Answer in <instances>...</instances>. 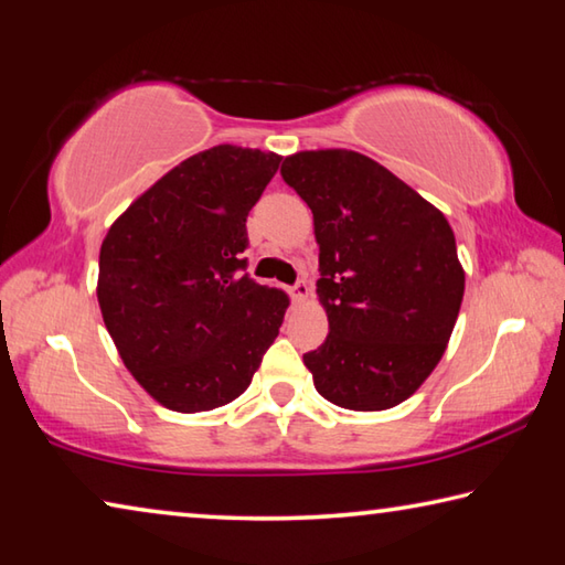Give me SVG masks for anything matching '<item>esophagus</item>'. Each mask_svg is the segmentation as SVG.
I'll list each match as a JSON object with an SVG mask.
<instances>
[{"instance_id": "34e87169", "label": "esophagus", "mask_w": 565, "mask_h": 565, "mask_svg": "<svg viewBox=\"0 0 565 565\" xmlns=\"http://www.w3.org/2000/svg\"><path fill=\"white\" fill-rule=\"evenodd\" d=\"M311 296V286L306 284V279H299L294 284V289H291V299L296 301V303H301V301H306Z\"/></svg>"}]
</instances>
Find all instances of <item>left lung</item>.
Instances as JSON below:
<instances>
[{"label":"left lung","instance_id":"8db88e82","mask_svg":"<svg viewBox=\"0 0 565 565\" xmlns=\"http://www.w3.org/2000/svg\"><path fill=\"white\" fill-rule=\"evenodd\" d=\"M281 177L309 204L319 244L329 337L303 353L313 386L341 408H394L431 376L456 327L466 274L454 228L359 151H299Z\"/></svg>","mask_w":565,"mask_h":565}]
</instances>
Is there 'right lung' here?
I'll use <instances>...</instances> for the list:
<instances>
[{
    "instance_id": "add662e5",
    "label": "right lung",
    "mask_w": 565,
    "mask_h": 565,
    "mask_svg": "<svg viewBox=\"0 0 565 565\" xmlns=\"http://www.w3.org/2000/svg\"><path fill=\"white\" fill-rule=\"evenodd\" d=\"M281 157L218 145L181 161L109 226L97 299L124 366L161 406L242 396L289 296L248 279L246 216Z\"/></svg>"
}]
</instances>
